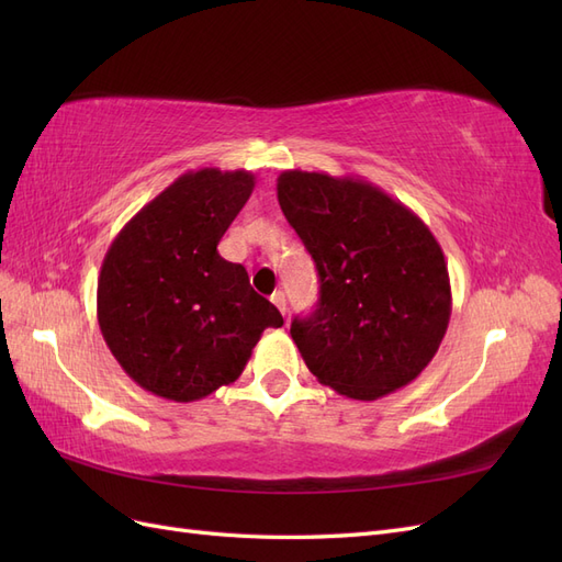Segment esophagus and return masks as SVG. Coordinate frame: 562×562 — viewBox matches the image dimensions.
Here are the masks:
<instances>
[{
  "mask_svg": "<svg viewBox=\"0 0 562 562\" xmlns=\"http://www.w3.org/2000/svg\"><path fill=\"white\" fill-rule=\"evenodd\" d=\"M271 302L277 304L281 314H285V310H288V302H285V293H283V291H274V293H271Z\"/></svg>",
  "mask_w": 562,
  "mask_h": 562,
  "instance_id": "1",
  "label": "esophagus"
}]
</instances>
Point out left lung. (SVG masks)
<instances>
[{"mask_svg": "<svg viewBox=\"0 0 562 562\" xmlns=\"http://www.w3.org/2000/svg\"><path fill=\"white\" fill-rule=\"evenodd\" d=\"M279 206L316 262L321 293L291 335L312 375L353 401L411 384L443 342L448 262L424 220L359 176L293 168Z\"/></svg>", "mask_w": 562, "mask_h": 562, "instance_id": "1", "label": "left lung"}]
</instances>
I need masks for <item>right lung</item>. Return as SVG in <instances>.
I'll list each match as a JSON object with an SVG mask.
<instances>
[{
    "label": "right lung",
    "mask_w": 562,
    "mask_h": 562,
    "mask_svg": "<svg viewBox=\"0 0 562 562\" xmlns=\"http://www.w3.org/2000/svg\"><path fill=\"white\" fill-rule=\"evenodd\" d=\"M255 187L250 171H187L135 213L98 277V323L126 375L190 403L241 375L283 316L217 244Z\"/></svg>",
    "instance_id": "right-lung-1"
}]
</instances>
